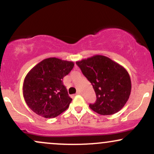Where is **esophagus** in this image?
<instances>
[{
	"mask_svg": "<svg viewBox=\"0 0 154 154\" xmlns=\"http://www.w3.org/2000/svg\"><path fill=\"white\" fill-rule=\"evenodd\" d=\"M81 93H81L80 91H77V93H76V94H77V95H80Z\"/></svg>",
	"mask_w": 154,
	"mask_h": 154,
	"instance_id": "obj_1",
	"label": "esophagus"
}]
</instances>
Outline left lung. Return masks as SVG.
I'll use <instances>...</instances> for the list:
<instances>
[{
	"label": "left lung",
	"instance_id": "8db88e82",
	"mask_svg": "<svg viewBox=\"0 0 154 154\" xmlns=\"http://www.w3.org/2000/svg\"><path fill=\"white\" fill-rule=\"evenodd\" d=\"M93 85L96 100L89 107L100 115H111L121 110L131 93L128 71L106 56L95 55L76 62Z\"/></svg>",
	"mask_w": 154,
	"mask_h": 154
}]
</instances>
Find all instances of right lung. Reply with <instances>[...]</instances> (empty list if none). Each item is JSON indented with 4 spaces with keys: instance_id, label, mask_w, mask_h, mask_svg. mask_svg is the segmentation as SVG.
<instances>
[{
    "instance_id": "obj_1",
    "label": "right lung",
    "mask_w": 154,
    "mask_h": 154,
    "mask_svg": "<svg viewBox=\"0 0 154 154\" xmlns=\"http://www.w3.org/2000/svg\"><path fill=\"white\" fill-rule=\"evenodd\" d=\"M74 66L72 61L48 58L28 72L23 84V95L31 110L45 118H54L68 109L72 99L62 79Z\"/></svg>"
}]
</instances>
